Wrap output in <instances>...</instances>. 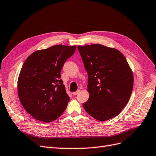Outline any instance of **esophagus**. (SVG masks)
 Instances as JSON below:
<instances>
[{
    "label": "esophagus",
    "mask_w": 156,
    "mask_h": 156,
    "mask_svg": "<svg viewBox=\"0 0 156 156\" xmlns=\"http://www.w3.org/2000/svg\"><path fill=\"white\" fill-rule=\"evenodd\" d=\"M80 92V90H78V91H76L73 92V95H77Z\"/></svg>",
    "instance_id": "obj_1"
}]
</instances>
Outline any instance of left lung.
<instances>
[{
	"label": "left lung",
	"mask_w": 156,
	"mask_h": 156,
	"mask_svg": "<svg viewBox=\"0 0 156 156\" xmlns=\"http://www.w3.org/2000/svg\"><path fill=\"white\" fill-rule=\"evenodd\" d=\"M78 48L88 74L90 94L83 108L101 121L117 116L128 104L133 89V76L126 59L118 50L102 44Z\"/></svg>",
	"instance_id": "1"
}]
</instances>
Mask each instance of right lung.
Here are the masks:
<instances>
[{
  "label": "right lung",
  "mask_w": 156,
  "mask_h": 156,
  "mask_svg": "<svg viewBox=\"0 0 156 156\" xmlns=\"http://www.w3.org/2000/svg\"><path fill=\"white\" fill-rule=\"evenodd\" d=\"M76 49V45H54L34 52L24 62L18 78V95L24 109L34 118L52 122L66 109L70 98L60 73Z\"/></svg>",
  "instance_id": "obj_1"
}]
</instances>
